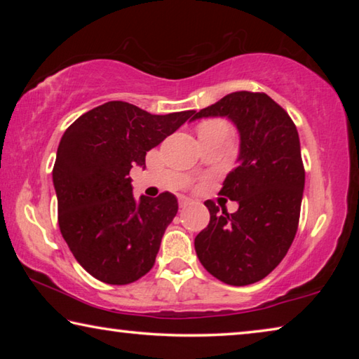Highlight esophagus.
Masks as SVG:
<instances>
[{"label":"esophagus","mask_w":359,"mask_h":359,"mask_svg":"<svg viewBox=\"0 0 359 359\" xmlns=\"http://www.w3.org/2000/svg\"><path fill=\"white\" fill-rule=\"evenodd\" d=\"M188 204H191V199L190 198H185V196H180L179 198V205H180V208H187Z\"/></svg>","instance_id":"1"}]
</instances>
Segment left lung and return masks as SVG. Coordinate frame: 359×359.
I'll list each match as a JSON object with an SVG mask.
<instances>
[{
    "mask_svg": "<svg viewBox=\"0 0 359 359\" xmlns=\"http://www.w3.org/2000/svg\"><path fill=\"white\" fill-rule=\"evenodd\" d=\"M203 117H228L239 131L238 166L220 190L239 209L228 214L205 201L210 222L194 239V250L218 280L244 287L271 274L293 244L306 180L299 135L266 93H229L191 120Z\"/></svg>",
    "mask_w": 359,
    "mask_h": 359,
    "instance_id": "8db88e82",
    "label": "left lung"
}]
</instances>
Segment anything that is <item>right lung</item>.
<instances>
[{"mask_svg": "<svg viewBox=\"0 0 359 359\" xmlns=\"http://www.w3.org/2000/svg\"><path fill=\"white\" fill-rule=\"evenodd\" d=\"M193 115H154L130 102L109 101L65 131L52 172L58 224L90 276L126 285L154 267L163 234L177 214V198L165 191L136 201L130 171L145 168L147 151Z\"/></svg>", "mask_w": 359, "mask_h": 359, "instance_id": "right-lung-1", "label": "right lung"}]
</instances>
